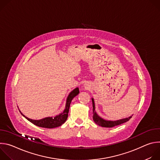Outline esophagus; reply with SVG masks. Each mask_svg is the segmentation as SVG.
<instances>
[{
	"mask_svg": "<svg viewBox=\"0 0 160 160\" xmlns=\"http://www.w3.org/2000/svg\"><path fill=\"white\" fill-rule=\"evenodd\" d=\"M85 87H86V85H85Z\"/></svg>",
	"mask_w": 160,
	"mask_h": 160,
	"instance_id": "esophagus-1",
	"label": "esophagus"
}]
</instances>
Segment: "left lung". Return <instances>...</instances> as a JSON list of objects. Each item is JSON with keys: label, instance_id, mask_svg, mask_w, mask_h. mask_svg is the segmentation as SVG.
Masks as SVG:
<instances>
[{"label": "left lung", "instance_id": "obj_1", "mask_svg": "<svg viewBox=\"0 0 160 160\" xmlns=\"http://www.w3.org/2000/svg\"><path fill=\"white\" fill-rule=\"evenodd\" d=\"M92 107H93V120L94 122L99 125V126H101L102 127H107V128H111L115 126H117L119 125H121L122 123H124L127 122H128L131 118L132 116L129 117L128 118H125L115 121H111V120H106L99 117L98 113L96 111V107H95V102L94 99L92 98Z\"/></svg>", "mask_w": 160, "mask_h": 160}]
</instances>
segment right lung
Here are the masks:
<instances>
[{"instance_id": "add662e5", "label": "right lung", "mask_w": 160, "mask_h": 160, "mask_svg": "<svg viewBox=\"0 0 160 160\" xmlns=\"http://www.w3.org/2000/svg\"><path fill=\"white\" fill-rule=\"evenodd\" d=\"M80 92L79 88L78 87L75 88L74 90H73L72 92L68 95L67 99H66V106L64 111L61 112L59 115H56V117H45L44 118L40 119V120H32L30 118H28V117H25L23 114H22L20 110V112L21 115L23 116L26 119H27L29 122L32 123L33 124L43 127V128H56L58 127L61 126L67 120L68 116V112H69V109H70V106L71 104V102L72 99L77 96Z\"/></svg>"}]
</instances>
